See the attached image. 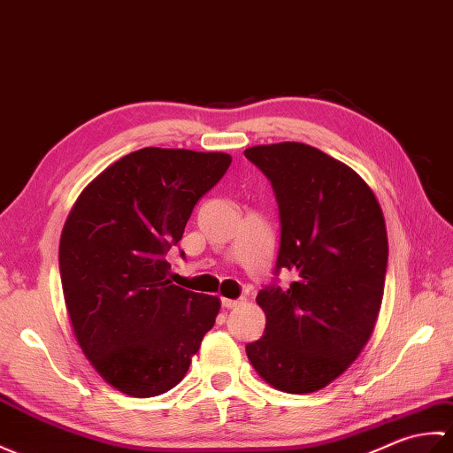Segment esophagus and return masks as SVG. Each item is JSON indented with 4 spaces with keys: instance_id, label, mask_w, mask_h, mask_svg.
I'll return each instance as SVG.
<instances>
[{
    "instance_id": "esophagus-1",
    "label": "esophagus",
    "mask_w": 453,
    "mask_h": 453,
    "mask_svg": "<svg viewBox=\"0 0 453 453\" xmlns=\"http://www.w3.org/2000/svg\"><path fill=\"white\" fill-rule=\"evenodd\" d=\"M242 303H244L242 298H238V300H233V298H220V304H223V308H228V310H233V308L240 306Z\"/></svg>"
}]
</instances>
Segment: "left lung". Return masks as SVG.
Segmentation results:
<instances>
[{"instance_id":"left-lung-1","label":"left lung","mask_w":453,"mask_h":453,"mask_svg":"<svg viewBox=\"0 0 453 453\" xmlns=\"http://www.w3.org/2000/svg\"><path fill=\"white\" fill-rule=\"evenodd\" d=\"M273 186L280 242L273 283L257 293L265 334L250 363L287 394L321 389L349 368L374 329L388 267L386 220L353 168L304 143L244 150ZM296 280L276 285L280 270Z\"/></svg>"}]
</instances>
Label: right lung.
Returning a JSON list of instances; mask_svg holds the SVG:
<instances>
[{
	"instance_id": "add662e5",
	"label": "right lung",
	"mask_w": 453,
	"mask_h": 453,
	"mask_svg": "<svg viewBox=\"0 0 453 453\" xmlns=\"http://www.w3.org/2000/svg\"><path fill=\"white\" fill-rule=\"evenodd\" d=\"M233 158L145 147L90 182L59 240V275L85 357L132 397L173 389L213 327L220 303L173 285L168 250ZM184 257V252H180Z\"/></svg>"
}]
</instances>
